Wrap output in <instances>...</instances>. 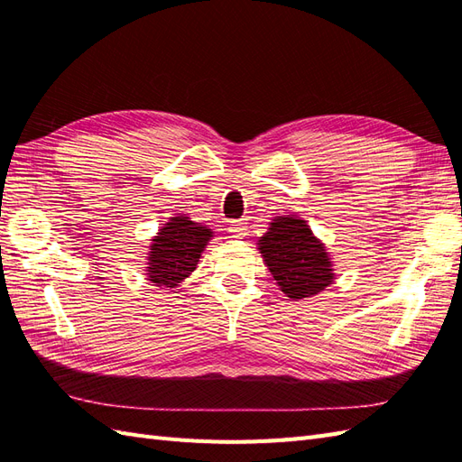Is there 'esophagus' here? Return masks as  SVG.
Here are the masks:
<instances>
[{
  "mask_svg": "<svg viewBox=\"0 0 462 462\" xmlns=\"http://www.w3.org/2000/svg\"><path fill=\"white\" fill-rule=\"evenodd\" d=\"M229 233L233 239H243L246 235V223L245 221H231L229 223Z\"/></svg>",
  "mask_w": 462,
  "mask_h": 462,
  "instance_id": "esophagus-1",
  "label": "esophagus"
}]
</instances>
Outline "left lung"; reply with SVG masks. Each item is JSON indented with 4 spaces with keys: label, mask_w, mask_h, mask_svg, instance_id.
Wrapping results in <instances>:
<instances>
[{
    "label": "left lung",
    "mask_w": 462,
    "mask_h": 462,
    "mask_svg": "<svg viewBox=\"0 0 462 462\" xmlns=\"http://www.w3.org/2000/svg\"><path fill=\"white\" fill-rule=\"evenodd\" d=\"M258 250L279 289L292 300L318 295L333 283L329 253L300 217L277 216L260 236Z\"/></svg>",
    "instance_id": "8db88e82"
}]
</instances>
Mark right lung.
Wrapping results in <instances>:
<instances>
[{
    "label": "right lung",
    "mask_w": 462,
    "mask_h": 462,
    "mask_svg": "<svg viewBox=\"0 0 462 462\" xmlns=\"http://www.w3.org/2000/svg\"><path fill=\"white\" fill-rule=\"evenodd\" d=\"M214 231L187 216L171 217L153 236L148 253V279L158 287L175 289L197 270Z\"/></svg>",
    "instance_id": "1"
}]
</instances>
